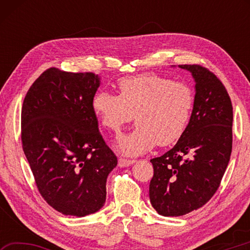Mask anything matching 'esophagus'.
I'll return each instance as SVG.
<instances>
[{"instance_id":"34e87169","label":"esophagus","mask_w":250,"mask_h":250,"mask_svg":"<svg viewBox=\"0 0 250 250\" xmlns=\"http://www.w3.org/2000/svg\"><path fill=\"white\" fill-rule=\"evenodd\" d=\"M133 163H134V160H128V159H125V158H119V160H118V166H119L120 167H129Z\"/></svg>"}]
</instances>
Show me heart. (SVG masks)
<instances>
[{
	"label": "heart",
	"mask_w": 250,
	"mask_h": 250,
	"mask_svg": "<svg viewBox=\"0 0 250 250\" xmlns=\"http://www.w3.org/2000/svg\"><path fill=\"white\" fill-rule=\"evenodd\" d=\"M118 91V96L97 92L92 108L103 125L113 132H119L134 117L133 130L118 141L121 153L141 154L155 143L170 145L184 132L194 107V91L188 83L141 74L122 78Z\"/></svg>",
	"instance_id": "b5f03b06"
}]
</instances>
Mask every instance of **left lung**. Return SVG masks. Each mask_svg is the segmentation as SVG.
Segmentation results:
<instances>
[{
  "label": "left lung",
  "instance_id": "left-lung-1",
  "mask_svg": "<svg viewBox=\"0 0 250 250\" xmlns=\"http://www.w3.org/2000/svg\"><path fill=\"white\" fill-rule=\"evenodd\" d=\"M195 82L188 125L167 153L152 159L154 174L149 195L153 208L167 217L200 208L217 191L232 145V105L226 88L200 65H179Z\"/></svg>",
  "mask_w": 250,
  "mask_h": 250
}]
</instances>
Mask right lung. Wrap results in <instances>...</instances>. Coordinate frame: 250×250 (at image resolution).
I'll return each mask as SVG.
<instances>
[{
	"label": "right lung",
	"mask_w": 250,
	"mask_h": 250,
	"mask_svg": "<svg viewBox=\"0 0 250 250\" xmlns=\"http://www.w3.org/2000/svg\"><path fill=\"white\" fill-rule=\"evenodd\" d=\"M94 73L45 70L22 107V143L36 186L64 215L83 217L104 206L105 183L118 160L99 132Z\"/></svg>",
	"instance_id": "right-lung-1"
}]
</instances>
